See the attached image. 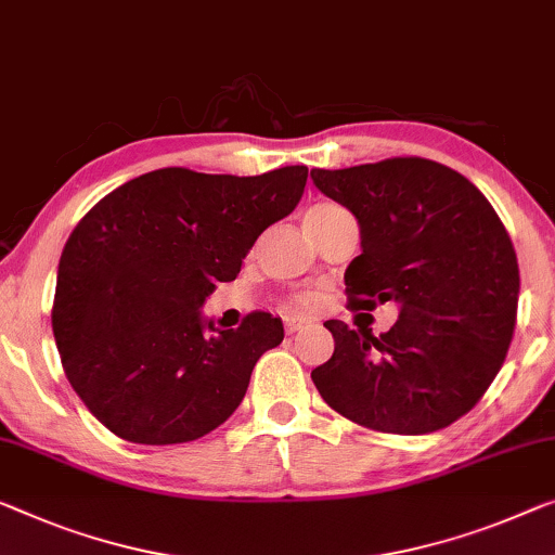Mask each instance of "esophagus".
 I'll list each match as a JSON object with an SVG mask.
<instances>
[{
  "label": "esophagus",
  "instance_id": "obj_1",
  "mask_svg": "<svg viewBox=\"0 0 555 555\" xmlns=\"http://www.w3.org/2000/svg\"><path fill=\"white\" fill-rule=\"evenodd\" d=\"M309 321L301 319V317H286L284 319V326H286V334H296V331H301Z\"/></svg>",
  "mask_w": 555,
  "mask_h": 555
}]
</instances>
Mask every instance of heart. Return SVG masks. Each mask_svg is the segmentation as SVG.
Listing matches in <instances>:
<instances>
[{
    "instance_id": "1",
    "label": "heart",
    "mask_w": 555,
    "mask_h": 555,
    "mask_svg": "<svg viewBox=\"0 0 555 555\" xmlns=\"http://www.w3.org/2000/svg\"><path fill=\"white\" fill-rule=\"evenodd\" d=\"M334 211H341V206L328 204V202L309 206V209H306V214H304V224H306V229L313 227V224H317V221H321V219H326L328 214H334ZM294 304L301 306V309H311V306L319 304V296H317V294H301V296H296Z\"/></svg>"
}]
</instances>
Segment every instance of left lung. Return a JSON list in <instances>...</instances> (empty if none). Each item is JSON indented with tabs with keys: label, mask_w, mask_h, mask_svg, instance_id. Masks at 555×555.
<instances>
[{
	"label": "left lung",
	"mask_w": 555,
	"mask_h": 555,
	"mask_svg": "<svg viewBox=\"0 0 555 555\" xmlns=\"http://www.w3.org/2000/svg\"><path fill=\"white\" fill-rule=\"evenodd\" d=\"M359 221L346 269L351 309L399 304L382 336L331 319L334 357L311 371L321 399L384 434H431L481 401L516 328L518 261L499 214L466 177L421 156L311 169Z\"/></svg>",
	"instance_id": "1"
}]
</instances>
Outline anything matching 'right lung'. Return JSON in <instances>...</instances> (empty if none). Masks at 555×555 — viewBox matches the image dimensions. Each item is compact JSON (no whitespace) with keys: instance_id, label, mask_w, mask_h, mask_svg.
Instances as JSON below:
<instances>
[{"instance_id":"1","label":"right lung","mask_w":555,"mask_h":555,"mask_svg":"<svg viewBox=\"0 0 555 555\" xmlns=\"http://www.w3.org/2000/svg\"><path fill=\"white\" fill-rule=\"evenodd\" d=\"M306 167L259 177L167 167L127 181L66 238L52 306L64 374L124 441L206 436L238 409L263 351L284 341L267 311L219 331L202 319L217 281L304 194Z\"/></svg>"}]
</instances>
